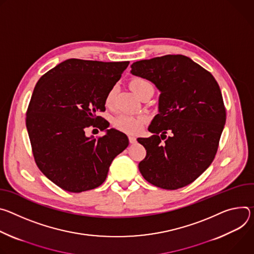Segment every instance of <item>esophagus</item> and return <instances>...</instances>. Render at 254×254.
Masks as SVG:
<instances>
[{"label":"esophagus","mask_w":254,"mask_h":254,"mask_svg":"<svg viewBox=\"0 0 254 254\" xmlns=\"http://www.w3.org/2000/svg\"><path fill=\"white\" fill-rule=\"evenodd\" d=\"M128 138H129V142H130L131 144H133V143H135V142H136V138H135V137H133V136H129Z\"/></svg>","instance_id":"1"}]
</instances>
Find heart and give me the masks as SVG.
<instances>
[{"label": "heart", "instance_id": "heart-1", "mask_svg": "<svg viewBox=\"0 0 254 254\" xmlns=\"http://www.w3.org/2000/svg\"><path fill=\"white\" fill-rule=\"evenodd\" d=\"M131 89L133 90V92L140 96L145 90L147 89H152L153 90V86L151 84L150 81H148L147 79L144 78H134L131 83ZM115 94H116V89L112 88L109 93L106 96V105L107 106H111L114 102L115 99ZM145 122L144 117L141 116H134V115H130V114H120L119 116H117L114 121H113V124L114 126L126 133L129 134H137L140 130H141L143 124Z\"/></svg>", "mask_w": 254, "mask_h": 254}]
</instances>
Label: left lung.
I'll list each match as a JSON object with an SVG mask.
<instances>
[{
	"label": "left lung",
	"mask_w": 254,
	"mask_h": 254,
	"mask_svg": "<svg viewBox=\"0 0 254 254\" xmlns=\"http://www.w3.org/2000/svg\"><path fill=\"white\" fill-rule=\"evenodd\" d=\"M131 73L150 80L160 92L158 114L148 127L154 135L137 139L146 149L140 173L164 190L191 184L214 160L226 122L218 82L182 54L136 62Z\"/></svg>",
	"instance_id": "8db88e82"
}]
</instances>
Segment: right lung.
<instances>
[{
  "label": "right lung",
  "instance_id": "obj_1",
  "mask_svg": "<svg viewBox=\"0 0 254 254\" xmlns=\"http://www.w3.org/2000/svg\"><path fill=\"white\" fill-rule=\"evenodd\" d=\"M128 64L70 59L37 81L26 127L38 168L63 190L81 192L98 188L113 159L128 146L127 136L113 128L98 139L85 136L90 126L109 127L97 114L106 110V96Z\"/></svg>",
  "mask_w": 254,
  "mask_h": 254
}]
</instances>
